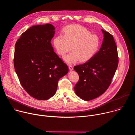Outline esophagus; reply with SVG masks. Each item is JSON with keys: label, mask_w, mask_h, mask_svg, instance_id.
I'll use <instances>...</instances> for the list:
<instances>
[{"label": "esophagus", "mask_w": 135, "mask_h": 135, "mask_svg": "<svg viewBox=\"0 0 135 135\" xmlns=\"http://www.w3.org/2000/svg\"><path fill=\"white\" fill-rule=\"evenodd\" d=\"M68 68H69V69L70 70H73V66H68Z\"/></svg>", "instance_id": "obj_1"}]
</instances>
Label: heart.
Masks as SVG:
<instances>
[{
	"instance_id": "b5f03b06",
	"label": "heart",
	"mask_w": 135,
	"mask_h": 135,
	"mask_svg": "<svg viewBox=\"0 0 135 135\" xmlns=\"http://www.w3.org/2000/svg\"><path fill=\"white\" fill-rule=\"evenodd\" d=\"M62 32L63 35H58L53 38V45L57 54L62 56L71 49L73 51L64 57L68 64L79 60L83 62L88 61L98 51L101 43L100 37L92 34L86 28L80 25H70L65 27Z\"/></svg>"
}]
</instances>
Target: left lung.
Returning a JSON list of instances; mask_svg holds the SVG:
<instances>
[{
    "label": "left lung",
    "instance_id": "1",
    "mask_svg": "<svg viewBox=\"0 0 135 135\" xmlns=\"http://www.w3.org/2000/svg\"><path fill=\"white\" fill-rule=\"evenodd\" d=\"M102 31L104 38L99 51L89 61L74 67L80 77L75 92L85 101L97 98L106 91L118 66L117 46L113 36Z\"/></svg>",
    "mask_w": 135,
    "mask_h": 135
}]
</instances>
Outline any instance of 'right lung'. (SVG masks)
<instances>
[{
    "label": "right lung",
    "mask_w": 135,
    "mask_h": 135,
    "mask_svg": "<svg viewBox=\"0 0 135 135\" xmlns=\"http://www.w3.org/2000/svg\"><path fill=\"white\" fill-rule=\"evenodd\" d=\"M54 30L49 23L33 26L22 33L15 45V72L24 89L38 100L53 97L58 81L69 70L51 43Z\"/></svg>",
    "instance_id": "obj_1"
}]
</instances>
